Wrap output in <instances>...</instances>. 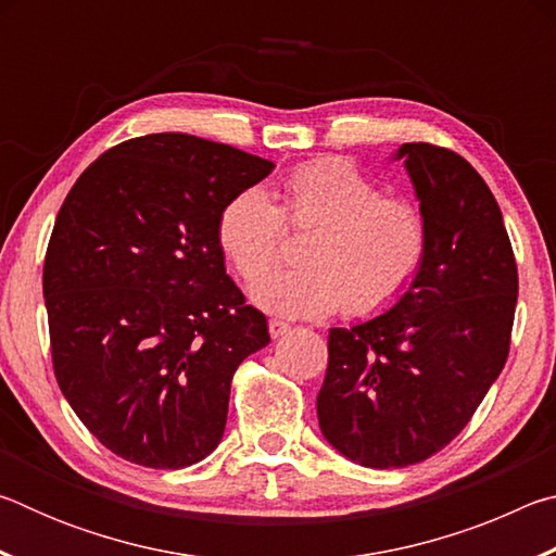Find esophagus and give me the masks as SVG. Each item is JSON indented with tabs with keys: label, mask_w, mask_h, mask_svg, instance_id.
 I'll list each match as a JSON object with an SVG mask.
<instances>
[{
	"label": "esophagus",
	"mask_w": 556,
	"mask_h": 556,
	"mask_svg": "<svg viewBox=\"0 0 556 556\" xmlns=\"http://www.w3.org/2000/svg\"><path fill=\"white\" fill-rule=\"evenodd\" d=\"M289 331H291V326L287 321H279V318H271V321H269V336L271 338H281V336H287Z\"/></svg>",
	"instance_id": "obj_1"
}]
</instances>
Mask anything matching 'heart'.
Segmentation results:
<instances>
[{
  "label": "heart",
  "instance_id": "b5f03b06",
  "mask_svg": "<svg viewBox=\"0 0 556 556\" xmlns=\"http://www.w3.org/2000/svg\"><path fill=\"white\" fill-rule=\"evenodd\" d=\"M316 227L302 249L304 268L261 275L278 258L286 225ZM215 235L244 281L263 279L252 296L267 312L351 316L384 312L425 267L429 225L414 201L384 188L348 159H314L285 176L279 205L257 186L232 193Z\"/></svg>",
  "mask_w": 556,
  "mask_h": 556
}]
</instances>
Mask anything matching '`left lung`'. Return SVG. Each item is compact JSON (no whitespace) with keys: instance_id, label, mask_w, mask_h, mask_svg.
I'll list each match as a JSON object with an SVG mask.
<instances>
[{"instance_id":"left-lung-1","label":"left lung","mask_w":556,"mask_h":556,"mask_svg":"<svg viewBox=\"0 0 556 556\" xmlns=\"http://www.w3.org/2000/svg\"><path fill=\"white\" fill-rule=\"evenodd\" d=\"M429 225L425 267L388 314L331 328L316 397L324 437L355 464L404 468L454 441L505 368L517 265L495 195L464 156L402 144Z\"/></svg>"}]
</instances>
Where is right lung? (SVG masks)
I'll list each match as a JSON object with an SVG mask.
<instances>
[{"label": "right lung", "mask_w": 556, "mask_h": 556, "mask_svg": "<svg viewBox=\"0 0 556 556\" xmlns=\"http://www.w3.org/2000/svg\"><path fill=\"white\" fill-rule=\"evenodd\" d=\"M271 168L164 131L108 149L65 195L43 260L53 372L90 434L129 464L208 456L235 370L269 343L265 314L225 275L215 223Z\"/></svg>", "instance_id": "right-lung-1"}]
</instances>
